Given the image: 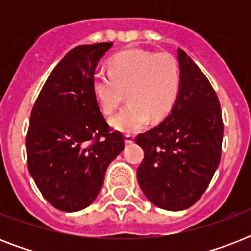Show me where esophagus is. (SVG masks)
<instances>
[{
  "label": "esophagus",
  "mask_w": 251,
  "mask_h": 251,
  "mask_svg": "<svg viewBox=\"0 0 251 251\" xmlns=\"http://www.w3.org/2000/svg\"><path fill=\"white\" fill-rule=\"evenodd\" d=\"M133 142H134V135H131V134H126L125 135L126 145H130V143H133Z\"/></svg>",
  "instance_id": "34e87169"
}]
</instances>
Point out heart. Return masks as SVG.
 <instances>
[{
	"label": "heart",
	"instance_id": "1",
	"mask_svg": "<svg viewBox=\"0 0 251 251\" xmlns=\"http://www.w3.org/2000/svg\"><path fill=\"white\" fill-rule=\"evenodd\" d=\"M181 72L175 56L167 52L129 49L108 62V73L98 72L92 79L95 99L104 113L121 105L125 92L129 104L110 120L122 133H138L150 118L161 121L171 113L178 99Z\"/></svg>",
	"mask_w": 251,
	"mask_h": 251
}]
</instances>
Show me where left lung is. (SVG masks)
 Instances as JSON below:
<instances>
[{
  "mask_svg": "<svg viewBox=\"0 0 251 251\" xmlns=\"http://www.w3.org/2000/svg\"><path fill=\"white\" fill-rule=\"evenodd\" d=\"M181 88L176 105L156 127L139 134L145 159L137 178L155 206L168 211L191 207L210 185L222 157L220 102L206 75L182 49Z\"/></svg>",
  "mask_w": 251,
  "mask_h": 251,
  "instance_id": "left-lung-1",
  "label": "left lung"
}]
</instances>
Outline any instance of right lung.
Here are the masks:
<instances>
[{"instance_id": "add662e5", "label": "right lung", "mask_w": 251, "mask_h": 251, "mask_svg": "<svg viewBox=\"0 0 251 251\" xmlns=\"http://www.w3.org/2000/svg\"><path fill=\"white\" fill-rule=\"evenodd\" d=\"M112 43L78 45L53 69L33 104L25 146L28 171L57 210L88 207L106 168L125 147L92 91L95 69Z\"/></svg>"}]
</instances>
